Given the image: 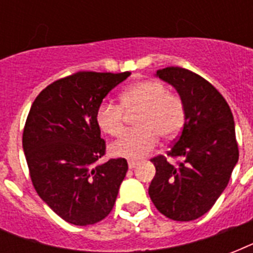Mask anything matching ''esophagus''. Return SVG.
I'll return each mask as SVG.
<instances>
[{
	"instance_id": "1",
	"label": "esophagus",
	"mask_w": 253,
	"mask_h": 253,
	"mask_svg": "<svg viewBox=\"0 0 253 253\" xmlns=\"http://www.w3.org/2000/svg\"><path fill=\"white\" fill-rule=\"evenodd\" d=\"M136 166H138V162H135V160H130V162H128V168L130 169L135 168Z\"/></svg>"
}]
</instances>
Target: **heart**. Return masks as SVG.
Wrapping results in <instances>:
<instances>
[{
	"label": "heart",
	"instance_id": "b5f03b06",
	"mask_svg": "<svg viewBox=\"0 0 253 253\" xmlns=\"http://www.w3.org/2000/svg\"><path fill=\"white\" fill-rule=\"evenodd\" d=\"M121 105L110 101L99 103L95 123L103 134L119 136L125 130L126 113H136L135 126L113 143V156L140 159L150 154L159 138L172 140L180 134L185 123V106L180 95L168 91L156 80H142L127 86L119 95Z\"/></svg>",
	"mask_w": 253,
	"mask_h": 253
}]
</instances>
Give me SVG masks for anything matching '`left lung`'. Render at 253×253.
I'll return each mask as SVG.
<instances>
[{"mask_svg":"<svg viewBox=\"0 0 253 253\" xmlns=\"http://www.w3.org/2000/svg\"><path fill=\"white\" fill-rule=\"evenodd\" d=\"M173 85L185 106V123L168 156L151 159L156 174L148 194L163 215L189 222L208 212L227 186L239 159L231 109L208 80L200 75L168 67L156 73Z\"/></svg>","mask_w":253,"mask_h":253,"instance_id":"1","label":"left lung"}]
</instances>
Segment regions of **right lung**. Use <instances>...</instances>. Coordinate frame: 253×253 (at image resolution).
Listing matches in <instances>:
<instances>
[{
	"label": "right lung",
	"instance_id": "add662e5",
	"mask_svg": "<svg viewBox=\"0 0 253 253\" xmlns=\"http://www.w3.org/2000/svg\"><path fill=\"white\" fill-rule=\"evenodd\" d=\"M130 72L80 71L53 81L38 94L26 119L22 144L30 177L42 200L75 226L106 218L126 176L127 160L110 159L95 111Z\"/></svg>",
	"mask_w": 253,
	"mask_h": 253
}]
</instances>
